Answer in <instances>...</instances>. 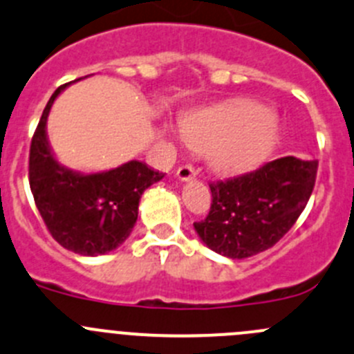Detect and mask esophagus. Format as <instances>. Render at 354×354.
Returning a JSON list of instances; mask_svg holds the SVG:
<instances>
[{
	"label": "esophagus",
	"instance_id": "34e87169",
	"mask_svg": "<svg viewBox=\"0 0 354 354\" xmlns=\"http://www.w3.org/2000/svg\"><path fill=\"white\" fill-rule=\"evenodd\" d=\"M176 178L180 181H192L195 178V169L192 166H181V167H178V171H176Z\"/></svg>",
	"mask_w": 354,
	"mask_h": 354
}]
</instances>
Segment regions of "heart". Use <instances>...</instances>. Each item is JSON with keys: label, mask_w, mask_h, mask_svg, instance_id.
<instances>
[{"label": "heart", "mask_w": 354, "mask_h": 354, "mask_svg": "<svg viewBox=\"0 0 354 354\" xmlns=\"http://www.w3.org/2000/svg\"><path fill=\"white\" fill-rule=\"evenodd\" d=\"M279 119L249 100L198 109L181 121V138L221 176H242L268 159L279 142Z\"/></svg>", "instance_id": "1"}]
</instances>
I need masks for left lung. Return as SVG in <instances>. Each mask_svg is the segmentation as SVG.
<instances>
[{
  "mask_svg": "<svg viewBox=\"0 0 354 354\" xmlns=\"http://www.w3.org/2000/svg\"><path fill=\"white\" fill-rule=\"evenodd\" d=\"M317 167L315 159L287 156L243 176L211 183V211L194 223L198 239L230 259L273 247L306 207Z\"/></svg>",
  "mask_w": 354,
  "mask_h": 354,
  "instance_id": "obj_1",
  "label": "left lung"
}]
</instances>
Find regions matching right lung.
Masks as SVG:
<instances>
[{
	"mask_svg": "<svg viewBox=\"0 0 354 354\" xmlns=\"http://www.w3.org/2000/svg\"><path fill=\"white\" fill-rule=\"evenodd\" d=\"M71 84L51 95L32 136L30 192L41 218L62 247L82 256H102L126 242L138 219L143 192L162 180L164 173L140 160L100 173H81L58 162L48 142L46 122L53 102Z\"/></svg>",
	"mask_w": 354,
	"mask_h": 354,
	"instance_id": "add662e5",
	"label": "right lung"
}]
</instances>
